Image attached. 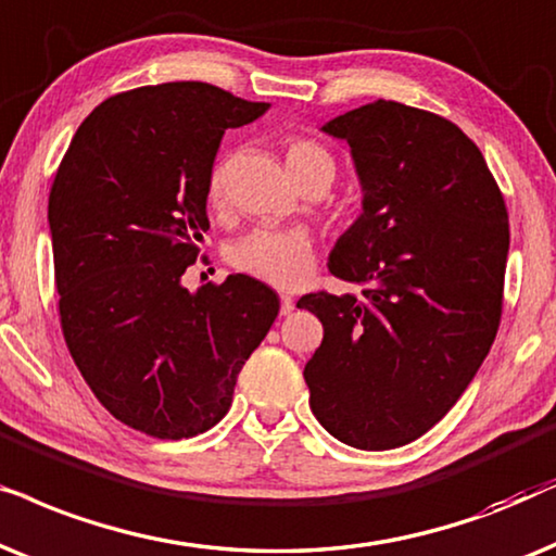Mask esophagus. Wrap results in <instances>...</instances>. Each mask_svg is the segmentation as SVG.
Wrapping results in <instances>:
<instances>
[{"label":"esophagus","mask_w":556,"mask_h":556,"mask_svg":"<svg viewBox=\"0 0 556 556\" xmlns=\"http://www.w3.org/2000/svg\"><path fill=\"white\" fill-rule=\"evenodd\" d=\"M279 309H282V315H290L292 313L294 300L290 298V294H282V307H279Z\"/></svg>","instance_id":"obj_1"}]
</instances>
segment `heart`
I'll list each match as a JSON object with an SVG mask.
<instances>
[{"label":"heart","mask_w":556,"mask_h":556,"mask_svg":"<svg viewBox=\"0 0 556 556\" xmlns=\"http://www.w3.org/2000/svg\"><path fill=\"white\" fill-rule=\"evenodd\" d=\"M287 169L294 182L302 185L313 177H325L332 182L336 177V160L320 142L298 137L287 144ZM226 192V162H216L208 175V203L220 205ZM228 262L247 277L292 290L300 287L313 274L315 251L305 231H279V228H256L228 249Z\"/></svg>","instance_id":"heart-1"}]
</instances>
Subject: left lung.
Wrapping results in <instances>:
<instances>
[{"label": "left lung", "mask_w": 556, "mask_h": 556, "mask_svg": "<svg viewBox=\"0 0 556 556\" xmlns=\"http://www.w3.org/2000/svg\"><path fill=\"white\" fill-rule=\"evenodd\" d=\"M323 131L351 147L364 190L328 269L366 290L298 302L323 323L309 409L345 445L402 447L453 409L491 351L506 203L476 142L438 114L379 99Z\"/></svg>", "instance_id": "8db88e82"}]
</instances>
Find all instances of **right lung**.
<instances>
[{
	"mask_svg": "<svg viewBox=\"0 0 556 556\" xmlns=\"http://www.w3.org/2000/svg\"><path fill=\"white\" fill-rule=\"evenodd\" d=\"M266 109L201 80L116 93L55 173L48 224L65 343L96 399L150 438L218 425L279 313L277 292L247 274L182 285L211 228L220 137Z\"/></svg>",
	"mask_w": 556,
	"mask_h": 556,
	"instance_id": "right-lung-1",
	"label": "right lung"
}]
</instances>
